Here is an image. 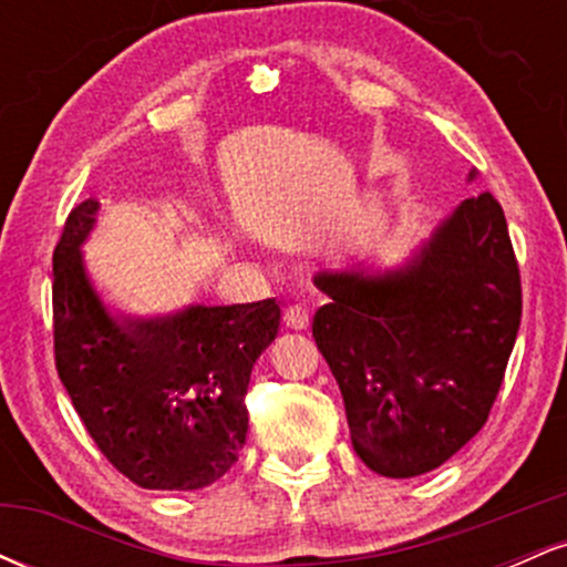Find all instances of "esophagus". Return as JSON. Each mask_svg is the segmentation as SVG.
Instances as JSON below:
<instances>
[{"mask_svg":"<svg viewBox=\"0 0 567 567\" xmlns=\"http://www.w3.org/2000/svg\"><path fill=\"white\" fill-rule=\"evenodd\" d=\"M282 320L290 330H306L309 328V309H306L303 303H290L288 309H285Z\"/></svg>","mask_w":567,"mask_h":567,"instance_id":"obj_1","label":"esophagus"}]
</instances>
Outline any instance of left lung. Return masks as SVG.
Segmentation results:
<instances>
[{
	"mask_svg": "<svg viewBox=\"0 0 567 567\" xmlns=\"http://www.w3.org/2000/svg\"><path fill=\"white\" fill-rule=\"evenodd\" d=\"M315 282L330 303L311 336L357 455L383 477L437 470L485 426L523 317L498 199L461 202L405 269L322 271Z\"/></svg>",
	"mask_w": 567,
	"mask_h": 567,
	"instance_id": "8db88e82",
	"label": "left lung"
}]
</instances>
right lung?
<instances>
[{"mask_svg": "<svg viewBox=\"0 0 567 567\" xmlns=\"http://www.w3.org/2000/svg\"><path fill=\"white\" fill-rule=\"evenodd\" d=\"M95 210V199L80 202L53 252L58 375L116 472L152 491L213 485L245 445V394L277 336L279 303L188 306L162 320L116 322L80 256Z\"/></svg>", "mask_w": 567, "mask_h": 567, "instance_id": "add662e5", "label": "right lung"}]
</instances>
